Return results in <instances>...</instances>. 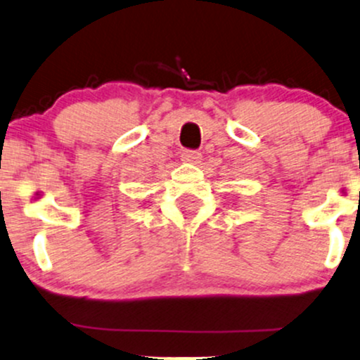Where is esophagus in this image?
I'll use <instances>...</instances> for the list:
<instances>
[{
	"instance_id": "1",
	"label": "esophagus",
	"mask_w": 360,
	"mask_h": 360,
	"mask_svg": "<svg viewBox=\"0 0 360 360\" xmlns=\"http://www.w3.org/2000/svg\"><path fill=\"white\" fill-rule=\"evenodd\" d=\"M181 159H183L184 162L198 164L201 160V154L198 150H191V148H184V150L181 152Z\"/></svg>"
}]
</instances>
